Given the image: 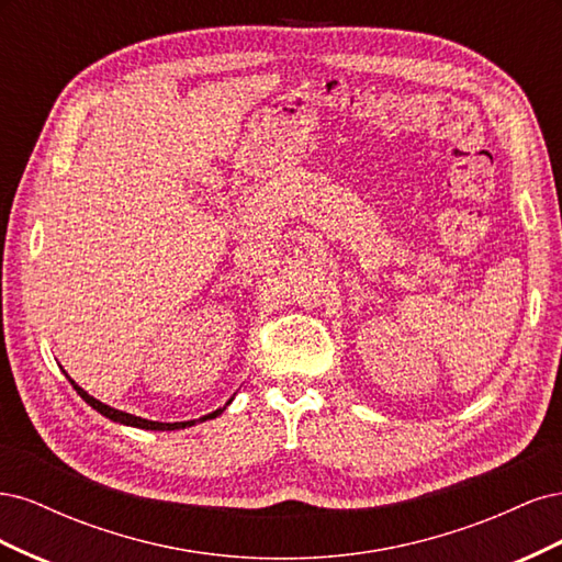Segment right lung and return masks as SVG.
Listing matches in <instances>:
<instances>
[{"mask_svg": "<svg viewBox=\"0 0 562 562\" xmlns=\"http://www.w3.org/2000/svg\"><path fill=\"white\" fill-rule=\"evenodd\" d=\"M65 378L70 380V384L75 386V391L77 394L87 401L93 411H98L100 415L103 417H108V419H112V422H116V424H124V427H135V429H149V431H176V429H187V427H194L196 422H206V419H213V417H217V415H223L225 413V407L234 401V396L225 403V407H217V411H213V413H209V415H203V417H199V419H190V422H151V419H145V417H135V415H131V413H124V411H116V407H112V405H105L103 401H98V398H93L89 391H83L70 375H67L65 372Z\"/></svg>", "mask_w": 562, "mask_h": 562, "instance_id": "obj_1", "label": "right lung"}]
</instances>
